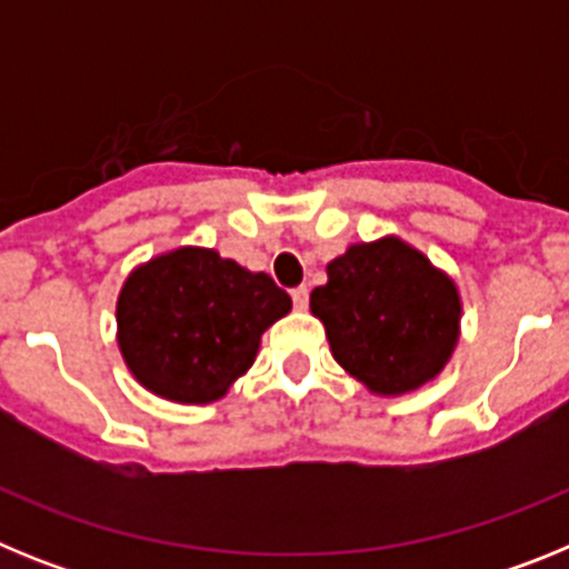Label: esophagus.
I'll use <instances>...</instances> for the list:
<instances>
[{"label":"esophagus","mask_w":569,"mask_h":569,"mask_svg":"<svg viewBox=\"0 0 569 569\" xmlns=\"http://www.w3.org/2000/svg\"><path fill=\"white\" fill-rule=\"evenodd\" d=\"M290 296H293V308L296 310H308L310 293H308V288H305V284H301V288L290 290Z\"/></svg>","instance_id":"esophagus-1"}]
</instances>
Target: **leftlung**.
<instances>
[{"label": "left lung", "mask_w": 569, "mask_h": 569, "mask_svg": "<svg viewBox=\"0 0 569 569\" xmlns=\"http://www.w3.org/2000/svg\"><path fill=\"white\" fill-rule=\"evenodd\" d=\"M333 359L370 393L419 390L445 370L459 341L456 281L396 236L350 244L310 293Z\"/></svg>", "instance_id": "obj_1"}]
</instances>
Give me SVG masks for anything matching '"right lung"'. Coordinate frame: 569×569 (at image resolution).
<instances>
[{
    "label": "right lung",
    "mask_w": 569,
    "mask_h": 569,
    "mask_svg": "<svg viewBox=\"0 0 569 569\" xmlns=\"http://www.w3.org/2000/svg\"><path fill=\"white\" fill-rule=\"evenodd\" d=\"M293 301L268 273H250L208 248H179L139 264L116 301V339L150 393L208 405L259 353L261 333Z\"/></svg>",
    "instance_id": "add662e5"
}]
</instances>
